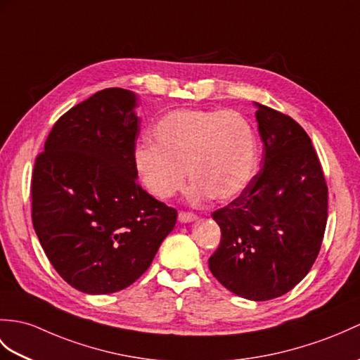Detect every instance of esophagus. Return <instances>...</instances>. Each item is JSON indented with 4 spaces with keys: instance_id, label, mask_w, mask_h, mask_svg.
<instances>
[{
    "instance_id": "1",
    "label": "esophagus",
    "mask_w": 360,
    "mask_h": 360,
    "mask_svg": "<svg viewBox=\"0 0 360 360\" xmlns=\"http://www.w3.org/2000/svg\"><path fill=\"white\" fill-rule=\"evenodd\" d=\"M196 219H198V216L195 213H190V212H181L179 213V222H182V224L193 222Z\"/></svg>"
}]
</instances>
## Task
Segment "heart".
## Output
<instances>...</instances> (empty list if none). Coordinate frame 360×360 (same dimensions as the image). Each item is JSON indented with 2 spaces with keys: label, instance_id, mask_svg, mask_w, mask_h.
<instances>
[{
  "label": "heart",
  "instance_id": "heart-1",
  "mask_svg": "<svg viewBox=\"0 0 360 360\" xmlns=\"http://www.w3.org/2000/svg\"><path fill=\"white\" fill-rule=\"evenodd\" d=\"M152 138L153 146H138L133 160L142 186L156 199L184 187L186 169L195 200H230L255 174L256 136L238 112L178 108L156 122Z\"/></svg>",
  "mask_w": 360,
  "mask_h": 360
}]
</instances>
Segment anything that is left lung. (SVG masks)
<instances>
[{
	"label": "left lung",
	"mask_w": 360,
	"mask_h": 360,
	"mask_svg": "<svg viewBox=\"0 0 360 360\" xmlns=\"http://www.w3.org/2000/svg\"><path fill=\"white\" fill-rule=\"evenodd\" d=\"M256 107L262 167L239 198L213 212L222 238L208 266L231 293L270 300L296 287L319 255L328 187L307 131L287 115Z\"/></svg>",
	"instance_id": "1"
}]
</instances>
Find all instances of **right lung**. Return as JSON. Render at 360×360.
<instances>
[{"label":"right lung","instance_id":"right-lung-1","mask_svg":"<svg viewBox=\"0 0 360 360\" xmlns=\"http://www.w3.org/2000/svg\"><path fill=\"white\" fill-rule=\"evenodd\" d=\"M138 98L104 89L56 121L32 174V222L50 264L87 295L144 273L178 212L138 184Z\"/></svg>","mask_w":360,"mask_h":360}]
</instances>
